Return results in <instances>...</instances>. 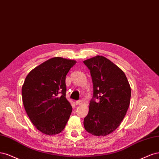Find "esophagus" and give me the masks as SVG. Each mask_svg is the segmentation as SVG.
<instances>
[{
	"label": "esophagus",
	"instance_id": "obj_1",
	"mask_svg": "<svg viewBox=\"0 0 159 159\" xmlns=\"http://www.w3.org/2000/svg\"><path fill=\"white\" fill-rule=\"evenodd\" d=\"M80 104H82V101L81 100H76L75 102V104L76 105H79Z\"/></svg>",
	"mask_w": 159,
	"mask_h": 159
}]
</instances>
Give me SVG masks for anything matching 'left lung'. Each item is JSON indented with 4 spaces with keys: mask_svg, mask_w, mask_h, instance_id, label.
I'll use <instances>...</instances> for the list:
<instances>
[{
    "mask_svg": "<svg viewBox=\"0 0 159 159\" xmlns=\"http://www.w3.org/2000/svg\"><path fill=\"white\" fill-rule=\"evenodd\" d=\"M83 63L90 70L93 83V97L84 126L92 135L105 136L116 130L124 118L129 106L131 87L123 70L103 56Z\"/></svg>",
    "mask_w": 159,
    "mask_h": 159,
    "instance_id": "8db88e82",
    "label": "left lung"
}]
</instances>
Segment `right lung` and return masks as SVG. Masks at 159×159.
I'll return each mask as SVG.
<instances>
[{
	"mask_svg": "<svg viewBox=\"0 0 159 159\" xmlns=\"http://www.w3.org/2000/svg\"><path fill=\"white\" fill-rule=\"evenodd\" d=\"M76 61L54 57L27 75L22 89L25 111L32 124L46 135L62 131L72 112L66 98V75Z\"/></svg>",
	"mask_w": 159,
	"mask_h": 159,
	"instance_id": "add662e5",
	"label": "right lung"
}]
</instances>
